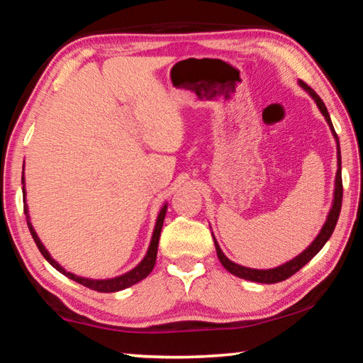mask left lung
I'll list each match as a JSON object with an SVG mask.
<instances>
[{
  "instance_id": "obj_1",
  "label": "left lung",
  "mask_w": 363,
  "mask_h": 363,
  "mask_svg": "<svg viewBox=\"0 0 363 363\" xmlns=\"http://www.w3.org/2000/svg\"><path fill=\"white\" fill-rule=\"evenodd\" d=\"M298 84L303 88L307 94H309L314 102L317 104L318 110H320V113L325 116V120H327L331 134H333L335 138V143H336V155H337V169H336V177H335V192H333V201H331V208L328 211V216L327 220H325V224L322 225L320 232L317 233V237L314 238V242H312L309 247H307L303 253H299L298 256H294L293 259L286 261L285 264H281V266L277 267H272V269H251V267H245L240 266V264L230 261L229 257H227L223 250H220L219 243L216 242V238L213 235V240H214V247H216V253L218 257L223 266L225 267V270H229L232 275H235V277H240L245 280H250V281H257V284H279V281H284L286 279H290L293 274H296L301 267H304L307 262H309L312 257H314L318 251L323 248V245L328 242V238L331 237V233H333L336 223H337V218H340V211H341V203H342V179H341V150H340V140H337V136L335 133V128H333V123H331L330 118V113L327 107H325L323 101L320 99L315 94V91L309 88L304 82H298Z\"/></svg>"
}]
</instances>
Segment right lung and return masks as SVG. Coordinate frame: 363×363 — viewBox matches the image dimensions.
<instances>
[{
    "label": "right lung",
    "instance_id": "right-lung-1",
    "mask_svg": "<svg viewBox=\"0 0 363 363\" xmlns=\"http://www.w3.org/2000/svg\"><path fill=\"white\" fill-rule=\"evenodd\" d=\"M22 192H23V199H26L27 192H26V177H23V173H22ZM167 210H168V203H164L162 206V210H160L158 216H157L155 229H153V233H152V240H150V245H149V250H147L144 259L140 261L136 267L131 269V270H128L126 274L118 275V277H113V279H86V277H79V275L72 274V272H69V270H65L56 259H54L51 255H49V251L46 250L45 245L41 243L40 237L36 235V232L33 229L32 223H30L28 205L27 203L23 205V213H26V216H27V225H28V229H30V233H32V237H33V240L36 243V247H38V250L41 251V255L45 256V259L49 264H51L54 269L59 270L60 274H64L65 277H69L70 280L77 281V284L84 285L86 288H91V290H96V291H99V293L121 291V290H125V288H130L134 284H138V281L144 280L147 275L152 272V269H153V266H155V261H157L160 232H162L163 220H164V216H167Z\"/></svg>",
    "mask_w": 363,
    "mask_h": 363
}]
</instances>
